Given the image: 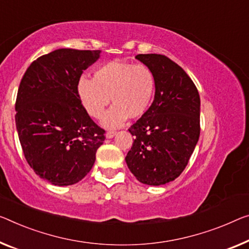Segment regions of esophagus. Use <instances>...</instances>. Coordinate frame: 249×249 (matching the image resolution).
Here are the masks:
<instances>
[{"label":"esophagus","mask_w":249,"mask_h":249,"mask_svg":"<svg viewBox=\"0 0 249 249\" xmlns=\"http://www.w3.org/2000/svg\"><path fill=\"white\" fill-rule=\"evenodd\" d=\"M114 136H116V131H108L106 133V137L108 138V139H111Z\"/></svg>","instance_id":"esophagus-1"}]
</instances>
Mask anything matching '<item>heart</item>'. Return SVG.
Listing matches in <instances>:
<instances>
[{
  "instance_id": "heart-1",
  "label": "heart",
  "mask_w": 249,
  "mask_h": 249,
  "mask_svg": "<svg viewBox=\"0 0 249 249\" xmlns=\"http://www.w3.org/2000/svg\"><path fill=\"white\" fill-rule=\"evenodd\" d=\"M78 93L87 112L100 117L111 98L112 108L102 118L107 128L137 120L150 109L156 93V76L149 67L113 60L98 68L93 79L81 76Z\"/></svg>"
}]
</instances>
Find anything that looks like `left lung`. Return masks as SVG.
<instances>
[{
	"label": "left lung",
	"instance_id": "left-lung-1",
	"mask_svg": "<svg viewBox=\"0 0 249 249\" xmlns=\"http://www.w3.org/2000/svg\"><path fill=\"white\" fill-rule=\"evenodd\" d=\"M156 76L148 112L131 125L135 136L125 162L144 185L160 186L179 177L200 135V98L181 67L161 54H138Z\"/></svg>",
	"mask_w": 249,
	"mask_h": 249
}]
</instances>
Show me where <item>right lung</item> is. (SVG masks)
I'll return each mask as SVG.
<instances>
[{
	"label": "right lung",
	"instance_id": "obj_1",
	"mask_svg": "<svg viewBox=\"0 0 249 249\" xmlns=\"http://www.w3.org/2000/svg\"><path fill=\"white\" fill-rule=\"evenodd\" d=\"M100 50L59 49L33 61L18 87L15 124L23 154L37 176L55 186L86 177L105 141L78 93L83 71Z\"/></svg>",
	"mask_w": 249,
	"mask_h": 249
}]
</instances>
